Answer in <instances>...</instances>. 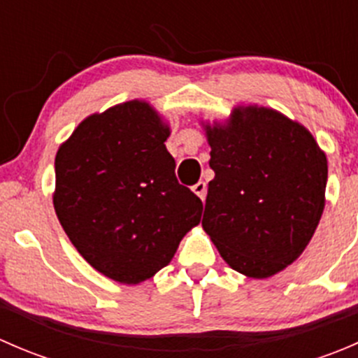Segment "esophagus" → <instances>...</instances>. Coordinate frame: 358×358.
Listing matches in <instances>:
<instances>
[{
  "instance_id": "34e87169",
  "label": "esophagus",
  "mask_w": 358,
  "mask_h": 358,
  "mask_svg": "<svg viewBox=\"0 0 358 358\" xmlns=\"http://www.w3.org/2000/svg\"><path fill=\"white\" fill-rule=\"evenodd\" d=\"M192 190H194V194H197V196H199L202 201L206 199V192H208V187H206L204 182H197L196 185L192 187Z\"/></svg>"
}]
</instances>
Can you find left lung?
I'll use <instances>...</instances> for the list:
<instances>
[{
  "label": "left lung",
  "instance_id": "obj_1",
  "mask_svg": "<svg viewBox=\"0 0 358 358\" xmlns=\"http://www.w3.org/2000/svg\"><path fill=\"white\" fill-rule=\"evenodd\" d=\"M211 147L202 229L239 273L266 279L308 246L326 204L327 159L312 133L266 107L206 124Z\"/></svg>",
  "mask_w": 358,
  "mask_h": 358
}]
</instances>
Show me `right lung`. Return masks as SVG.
I'll return each instance as SVG.
<instances>
[{"instance_id":"1","label":"right lung","mask_w":358,"mask_h":358,"mask_svg":"<svg viewBox=\"0 0 358 358\" xmlns=\"http://www.w3.org/2000/svg\"><path fill=\"white\" fill-rule=\"evenodd\" d=\"M168 124L131 100L86 117L55 157L53 206L79 255L121 284L168 265L201 222L202 201L175 175Z\"/></svg>"}]
</instances>
